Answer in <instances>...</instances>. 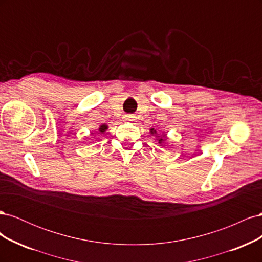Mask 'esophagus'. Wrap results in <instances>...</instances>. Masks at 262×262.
<instances>
[{"label": "esophagus", "mask_w": 262, "mask_h": 262, "mask_svg": "<svg viewBox=\"0 0 262 262\" xmlns=\"http://www.w3.org/2000/svg\"><path fill=\"white\" fill-rule=\"evenodd\" d=\"M132 118H133V116H131V115H129V116H125V117H124L125 120H132Z\"/></svg>", "instance_id": "1"}]
</instances>
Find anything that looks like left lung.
<instances>
[{"mask_svg":"<svg viewBox=\"0 0 262 262\" xmlns=\"http://www.w3.org/2000/svg\"><path fill=\"white\" fill-rule=\"evenodd\" d=\"M150 132H152V133H156V131L155 130H150ZM165 136H163V138H164ZM163 138H161V139H158V143H163V141H164V139Z\"/></svg>","mask_w":262,"mask_h":262,"instance_id":"8db88e82","label":"left lung"}]
</instances>
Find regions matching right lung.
Returning a JSON list of instances; mask_svg holds the SVG:
<instances>
[{"instance_id":"right-lung-1","label":"right lung","mask_w":262,"mask_h":262,"mask_svg":"<svg viewBox=\"0 0 262 262\" xmlns=\"http://www.w3.org/2000/svg\"><path fill=\"white\" fill-rule=\"evenodd\" d=\"M106 130H107V125H106V124H102V125L99 126V131H100L101 133H104Z\"/></svg>"}]
</instances>
